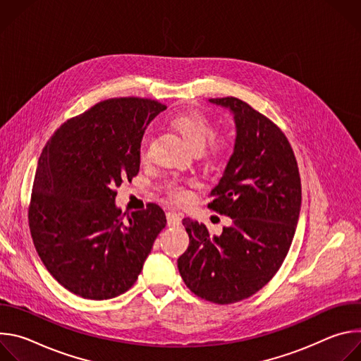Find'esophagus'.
<instances>
[{
	"label": "esophagus",
	"mask_w": 361,
	"mask_h": 361,
	"mask_svg": "<svg viewBox=\"0 0 361 361\" xmlns=\"http://www.w3.org/2000/svg\"><path fill=\"white\" fill-rule=\"evenodd\" d=\"M167 223L169 226H180L181 224V214L176 212H169L167 213Z\"/></svg>",
	"instance_id": "esophagus-1"
}]
</instances>
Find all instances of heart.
Masks as SVG:
<instances>
[{"instance_id": "b5f03b06", "label": "heart", "mask_w": 361, "mask_h": 361, "mask_svg": "<svg viewBox=\"0 0 361 361\" xmlns=\"http://www.w3.org/2000/svg\"><path fill=\"white\" fill-rule=\"evenodd\" d=\"M173 126L184 137V140L197 149H201L207 141L210 142V147L216 151L223 149L227 145V140L224 137H217L213 134L214 131L213 123L202 113L191 111V113L177 114L173 118ZM148 144H149V135L148 133H145L138 145V157L141 161H145L148 159ZM166 192L174 201H184L188 197L187 185L180 181L167 183Z\"/></svg>"}]
</instances>
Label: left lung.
Listing matches in <instances>:
<instances>
[{
  "instance_id": "left-lung-1",
  "label": "left lung",
  "mask_w": 361,
  "mask_h": 361,
  "mask_svg": "<svg viewBox=\"0 0 361 361\" xmlns=\"http://www.w3.org/2000/svg\"><path fill=\"white\" fill-rule=\"evenodd\" d=\"M234 116L235 142L209 209L233 220L220 235L184 219L188 248L177 260L185 286L198 297L231 304L262 290L281 267L301 207L293 148L266 116L235 97L210 98Z\"/></svg>"
}]
</instances>
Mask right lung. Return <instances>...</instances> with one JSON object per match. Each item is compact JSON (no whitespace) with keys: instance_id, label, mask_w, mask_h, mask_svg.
I'll return each mask as SVG.
<instances>
[{"instance_id":"right-lung-1","label":"right lung","mask_w":361,"mask_h":361,"mask_svg":"<svg viewBox=\"0 0 361 361\" xmlns=\"http://www.w3.org/2000/svg\"><path fill=\"white\" fill-rule=\"evenodd\" d=\"M166 109L147 98L104 99L61 124L41 152L31 237L48 273L82 298L109 300L131 288L167 224L154 202L126 220L116 205V188L138 174L147 126Z\"/></svg>"}]
</instances>
